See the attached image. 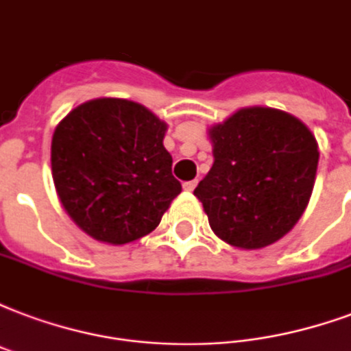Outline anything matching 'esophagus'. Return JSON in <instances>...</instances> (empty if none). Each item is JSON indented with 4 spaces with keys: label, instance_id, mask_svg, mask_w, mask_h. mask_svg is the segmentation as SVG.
Here are the masks:
<instances>
[{
    "label": "esophagus",
    "instance_id": "obj_1",
    "mask_svg": "<svg viewBox=\"0 0 351 351\" xmlns=\"http://www.w3.org/2000/svg\"><path fill=\"white\" fill-rule=\"evenodd\" d=\"M197 181H186V183H183V189H185L186 192H192L194 189H196Z\"/></svg>",
    "mask_w": 351,
    "mask_h": 351
}]
</instances>
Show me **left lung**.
<instances>
[{
	"label": "left lung",
	"mask_w": 351,
	"mask_h": 351,
	"mask_svg": "<svg viewBox=\"0 0 351 351\" xmlns=\"http://www.w3.org/2000/svg\"><path fill=\"white\" fill-rule=\"evenodd\" d=\"M215 162L194 191L216 237L259 250L285 237L309 204L318 144L296 116L246 107L209 129Z\"/></svg>",
	"instance_id": "left-lung-1"
}]
</instances>
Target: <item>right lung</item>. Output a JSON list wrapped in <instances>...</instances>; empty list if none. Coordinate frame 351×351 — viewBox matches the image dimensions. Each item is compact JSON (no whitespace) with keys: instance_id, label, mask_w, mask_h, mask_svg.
<instances>
[{"instance_id":"obj_1","label":"right lung","mask_w":351,"mask_h":351,"mask_svg":"<svg viewBox=\"0 0 351 351\" xmlns=\"http://www.w3.org/2000/svg\"><path fill=\"white\" fill-rule=\"evenodd\" d=\"M165 133L166 123L152 110L120 97L81 104L55 128V189L86 235L128 244L159 226L181 192Z\"/></svg>"}]
</instances>
